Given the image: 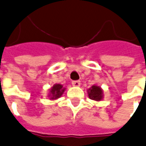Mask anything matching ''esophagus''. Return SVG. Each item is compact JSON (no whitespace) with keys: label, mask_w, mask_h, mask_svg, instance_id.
Wrapping results in <instances>:
<instances>
[{"label":"esophagus","mask_w":146,"mask_h":146,"mask_svg":"<svg viewBox=\"0 0 146 146\" xmlns=\"http://www.w3.org/2000/svg\"><path fill=\"white\" fill-rule=\"evenodd\" d=\"M72 85L74 86V87H79V86L81 85V81H72Z\"/></svg>","instance_id":"1"}]
</instances>
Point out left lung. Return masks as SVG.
<instances>
[{
  "label": "left lung",
  "instance_id": "1",
  "mask_svg": "<svg viewBox=\"0 0 146 146\" xmlns=\"http://www.w3.org/2000/svg\"><path fill=\"white\" fill-rule=\"evenodd\" d=\"M88 94L90 99L95 101H100L104 98V91L98 85H93L88 90Z\"/></svg>",
  "mask_w": 146,
  "mask_h": 146
}]
</instances>
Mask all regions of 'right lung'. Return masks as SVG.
Wrapping results in <instances>:
<instances>
[{
    "mask_svg": "<svg viewBox=\"0 0 146 146\" xmlns=\"http://www.w3.org/2000/svg\"><path fill=\"white\" fill-rule=\"evenodd\" d=\"M65 88L63 87L62 84H55L52 87H51L49 89V93L48 94V97L49 100H55L61 98L65 91Z\"/></svg>",
    "mask_w": 146,
    "mask_h": 146,
    "instance_id": "add662e5",
    "label": "right lung"
}]
</instances>
